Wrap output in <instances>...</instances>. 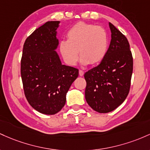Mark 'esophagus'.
<instances>
[{"label": "esophagus", "mask_w": 150, "mask_h": 150, "mask_svg": "<svg viewBox=\"0 0 150 150\" xmlns=\"http://www.w3.org/2000/svg\"><path fill=\"white\" fill-rule=\"evenodd\" d=\"M83 74H84V72L83 71L79 70V76H83Z\"/></svg>", "instance_id": "34e87169"}]
</instances>
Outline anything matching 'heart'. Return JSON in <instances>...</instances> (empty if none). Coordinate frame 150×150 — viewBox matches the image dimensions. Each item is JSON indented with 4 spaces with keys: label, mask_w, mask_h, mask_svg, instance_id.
<instances>
[{
    "label": "heart",
    "mask_w": 150,
    "mask_h": 150,
    "mask_svg": "<svg viewBox=\"0 0 150 150\" xmlns=\"http://www.w3.org/2000/svg\"><path fill=\"white\" fill-rule=\"evenodd\" d=\"M67 40H62L59 49L67 64L74 66L79 52L83 64H98L103 59L108 47V35L104 28L79 22L67 33Z\"/></svg>",
    "instance_id": "heart-1"
}]
</instances>
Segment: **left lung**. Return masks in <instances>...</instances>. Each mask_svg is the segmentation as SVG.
I'll list each match as a JSON object with an SVG mask.
<instances>
[{"mask_svg": "<svg viewBox=\"0 0 150 150\" xmlns=\"http://www.w3.org/2000/svg\"><path fill=\"white\" fill-rule=\"evenodd\" d=\"M111 41L100 64L84 74L85 98L92 109L106 113L117 108L127 98L130 88L133 59L126 37L109 23Z\"/></svg>", "mask_w": 150, "mask_h": 150, "instance_id": "left-lung-1", "label": "left lung"}]
</instances>
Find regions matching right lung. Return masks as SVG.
Returning a JSON list of instances; mask_svg holds the SVG:
<instances>
[{"instance_id": "1", "label": "right lung", "mask_w": 150, "mask_h": 150, "mask_svg": "<svg viewBox=\"0 0 150 150\" xmlns=\"http://www.w3.org/2000/svg\"><path fill=\"white\" fill-rule=\"evenodd\" d=\"M59 21H48L25 40L21 73L27 100L41 113L54 115L62 110L79 69L62 64L55 52L59 45L57 29Z\"/></svg>"}]
</instances>
